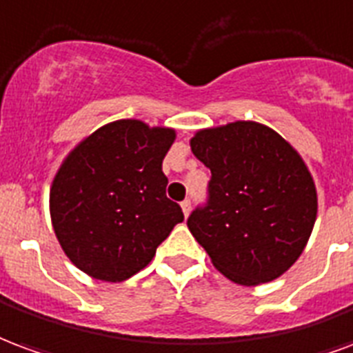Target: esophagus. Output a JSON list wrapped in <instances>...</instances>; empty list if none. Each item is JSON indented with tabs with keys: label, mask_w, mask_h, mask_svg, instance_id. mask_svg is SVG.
Here are the masks:
<instances>
[{
	"label": "esophagus",
	"mask_w": 353,
	"mask_h": 353,
	"mask_svg": "<svg viewBox=\"0 0 353 353\" xmlns=\"http://www.w3.org/2000/svg\"><path fill=\"white\" fill-rule=\"evenodd\" d=\"M180 208H182V212H184V216L190 214V208H192V201L190 199H186V201L180 203Z\"/></svg>",
	"instance_id": "esophagus-1"
}]
</instances>
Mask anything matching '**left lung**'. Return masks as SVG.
I'll return each instance as SVG.
<instances>
[{
	"mask_svg": "<svg viewBox=\"0 0 353 353\" xmlns=\"http://www.w3.org/2000/svg\"><path fill=\"white\" fill-rule=\"evenodd\" d=\"M190 146L212 173L207 207L188 218L195 241L235 284L282 276L305 250L318 214L316 184L299 152L252 120L199 130Z\"/></svg>",
	"mask_w": 353,
	"mask_h": 353,
	"instance_id": "obj_1",
	"label": "left lung"
}]
</instances>
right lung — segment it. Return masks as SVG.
<instances>
[{"instance_id":"obj_1","label":"right lung","mask_w":353,"mask_h":353,"mask_svg":"<svg viewBox=\"0 0 353 353\" xmlns=\"http://www.w3.org/2000/svg\"><path fill=\"white\" fill-rule=\"evenodd\" d=\"M174 139L173 128L125 118L101 125L65 156L50 186V220L77 269L123 282L184 220L167 199L161 171Z\"/></svg>"}]
</instances>
